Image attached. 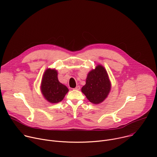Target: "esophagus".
<instances>
[{"label": "esophagus", "mask_w": 157, "mask_h": 157, "mask_svg": "<svg viewBox=\"0 0 157 157\" xmlns=\"http://www.w3.org/2000/svg\"><path fill=\"white\" fill-rule=\"evenodd\" d=\"M74 89H75V90L79 91V90H80V86H76Z\"/></svg>", "instance_id": "1"}]
</instances>
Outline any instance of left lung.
<instances>
[{"label": "left lung", "mask_w": 157, "mask_h": 157, "mask_svg": "<svg viewBox=\"0 0 157 157\" xmlns=\"http://www.w3.org/2000/svg\"><path fill=\"white\" fill-rule=\"evenodd\" d=\"M110 90V83L107 71L101 65L88 73L86 84L81 89L87 99L94 104L102 102Z\"/></svg>", "instance_id": "left-lung-1"}]
</instances>
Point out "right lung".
Segmentation results:
<instances>
[{"label": "right lung", "mask_w": 157, "mask_h": 157, "mask_svg": "<svg viewBox=\"0 0 157 157\" xmlns=\"http://www.w3.org/2000/svg\"><path fill=\"white\" fill-rule=\"evenodd\" d=\"M58 73L55 70L48 69L44 72L41 86V90L43 96L52 103L61 101L68 89L58 79Z\"/></svg>", "instance_id": "obj_1"}]
</instances>
